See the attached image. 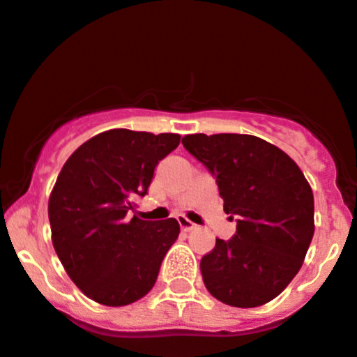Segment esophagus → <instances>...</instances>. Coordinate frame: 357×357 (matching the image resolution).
<instances>
[{
  "mask_svg": "<svg viewBox=\"0 0 357 357\" xmlns=\"http://www.w3.org/2000/svg\"><path fill=\"white\" fill-rule=\"evenodd\" d=\"M178 223H179V227H181L183 232H191V230H197L198 229L197 223L190 222V220H188V218L183 217V215H179V217H178Z\"/></svg>",
  "mask_w": 357,
  "mask_h": 357,
  "instance_id": "1",
  "label": "esophagus"
}]
</instances>
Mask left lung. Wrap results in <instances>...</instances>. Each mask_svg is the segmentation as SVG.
Returning a JSON list of instances; mask_svg holds the SVG:
<instances>
[{
  "label": "left lung",
  "instance_id": "8db88e82",
  "mask_svg": "<svg viewBox=\"0 0 357 357\" xmlns=\"http://www.w3.org/2000/svg\"><path fill=\"white\" fill-rule=\"evenodd\" d=\"M183 146L211 172L223 210L237 220L199 262L203 283L227 305L276 298L303 264L313 237V193L296 162L254 135L195 134Z\"/></svg>",
  "mask_w": 357,
  "mask_h": 357
}]
</instances>
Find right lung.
<instances>
[{"label":"right lung","instance_id":"add662e5","mask_svg":"<svg viewBox=\"0 0 357 357\" xmlns=\"http://www.w3.org/2000/svg\"><path fill=\"white\" fill-rule=\"evenodd\" d=\"M179 139L115 128L76 149L59 172L49 198L52 244L88 298L123 307L154 287L179 223L130 218V211L135 199L147 195L159 160L179 146Z\"/></svg>","mask_w":357,"mask_h":357}]
</instances>
